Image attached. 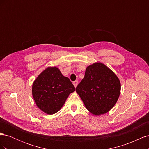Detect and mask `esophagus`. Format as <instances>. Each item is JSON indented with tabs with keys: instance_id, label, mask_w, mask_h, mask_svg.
<instances>
[{
	"instance_id": "esophagus-1",
	"label": "esophagus",
	"mask_w": 149,
	"mask_h": 149,
	"mask_svg": "<svg viewBox=\"0 0 149 149\" xmlns=\"http://www.w3.org/2000/svg\"><path fill=\"white\" fill-rule=\"evenodd\" d=\"M73 83V84H74V87L76 88V86H77L78 81H74Z\"/></svg>"
}]
</instances>
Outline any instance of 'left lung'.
Masks as SVG:
<instances>
[{"label": "left lung", "instance_id": "1", "mask_svg": "<svg viewBox=\"0 0 149 149\" xmlns=\"http://www.w3.org/2000/svg\"><path fill=\"white\" fill-rule=\"evenodd\" d=\"M116 74L102 63L88 66L76 88L86 109L94 115L104 114L114 106L120 93Z\"/></svg>", "mask_w": 149, "mask_h": 149}]
</instances>
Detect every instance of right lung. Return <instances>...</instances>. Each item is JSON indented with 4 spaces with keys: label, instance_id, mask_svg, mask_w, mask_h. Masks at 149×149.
I'll return each mask as SVG.
<instances>
[{
    "label": "right lung",
    "instance_id": "add662e5",
    "mask_svg": "<svg viewBox=\"0 0 149 149\" xmlns=\"http://www.w3.org/2000/svg\"><path fill=\"white\" fill-rule=\"evenodd\" d=\"M75 89L70 79L63 75L57 67H48L35 79L32 96L39 109L51 115L61 109Z\"/></svg>",
    "mask_w": 149,
    "mask_h": 149
}]
</instances>
